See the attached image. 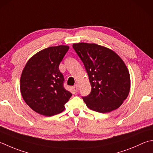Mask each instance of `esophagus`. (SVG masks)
<instances>
[{"mask_svg":"<svg viewBox=\"0 0 153 153\" xmlns=\"http://www.w3.org/2000/svg\"><path fill=\"white\" fill-rule=\"evenodd\" d=\"M78 89H79V88H78V85H77V84L75 85V86H74L73 87V89H74V92H77V91H78Z\"/></svg>","mask_w":153,"mask_h":153,"instance_id":"34e87169","label":"esophagus"}]
</instances>
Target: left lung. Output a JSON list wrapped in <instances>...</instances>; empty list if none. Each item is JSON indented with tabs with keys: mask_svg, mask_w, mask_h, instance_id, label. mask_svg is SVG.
<instances>
[{
	"mask_svg": "<svg viewBox=\"0 0 153 153\" xmlns=\"http://www.w3.org/2000/svg\"><path fill=\"white\" fill-rule=\"evenodd\" d=\"M73 48L84 64L91 86L90 94L82 97L88 108L102 113L119 108L131 87L129 72L122 59L96 44L77 43Z\"/></svg>",
	"mask_w": 153,
	"mask_h": 153,
	"instance_id": "8db88e82",
	"label": "left lung"
}]
</instances>
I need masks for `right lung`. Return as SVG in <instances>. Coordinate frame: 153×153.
Segmentation results:
<instances>
[{
    "label": "right lung",
    "mask_w": 153,
    "mask_h": 153,
    "mask_svg": "<svg viewBox=\"0 0 153 153\" xmlns=\"http://www.w3.org/2000/svg\"><path fill=\"white\" fill-rule=\"evenodd\" d=\"M68 46L49 47L26 63L20 77V92L26 104L39 114L52 116L62 112L72 94L64 87L59 65Z\"/></svg>",
    "instance_id": "1"
}]
</instances>
